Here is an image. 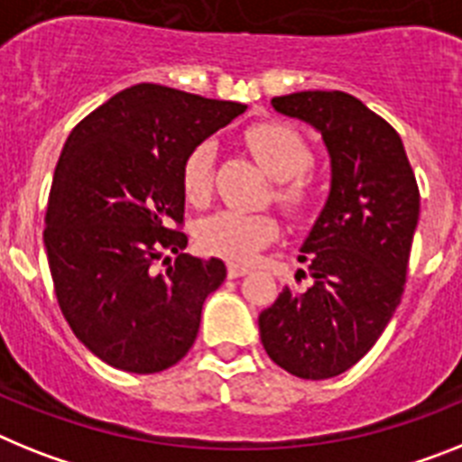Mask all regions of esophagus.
<instances>
[{"instance_id":"obj_1","label":"esophagus","mask_w":462,"mask_h":462,"mask_svg":"<svg viewBox=\"0 0 462 462\" xmlns=\"http://www.w3.org/2000/svg\"><path fill=\"white\" fill-rule=\"evenodd\" d=\"M226 271H228V278H243V275H247L250 273V266H247V263H236V262H228V266H226Z\"/></svg>"}]
</instances>
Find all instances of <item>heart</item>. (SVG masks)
I'll list each match as a JSON object with an SVG mask.
<instances>
[{"mask_svg": "<svg viewBox=\"0 0 462 462\" xmlns=\"http://www.w3.org/2000/svg\"><path fill=\"white\" fill-rule=\"evenodd\" d=\"M254 159L263 171L278 182L275 200L287 212L299 215L309 205L310 187L303 172L313 163L309 142L297 130L285 124H259L247 130ZM215 142L205 140L189 152L182 168V189L189 203H205L212 191V163H215ZM278 234L273 217L259 212L219 210L205 217L199 226V243L212 254L228 259H250L263 245H269Z\"/></svg>", "mask_w": 462, "mask_h": 462, "instance_id": "obj_1", "label": "heart"}]
</instances>
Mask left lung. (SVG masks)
<instances>
[{
  "mask_svg": "<svg viewBox=\"0 0 462 462\" xmlns=\"http://www.w3.org/2000/svg\"><path fill=\"white\" fill-rule=\"evenodd\" d=\"M322 135L329 193L299 247L310 285L280 291L259 313L271 360L299 378L348 372L400 306L419 224V184L397 130L341 90H301L271 100Z\"/></svg>",
  "mask_w": 462,
  "mask_h": 462,
  "instance_id": "left-lung-1",
  "label": "left lung"
}]
</instances>
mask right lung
Segmentation results:
<instances>
[{"label":"right lung","instance_id":"1","mask_svg":"<svg viewBox=\"0 0 462 462\" xmlns=\"http://www.w3.org/2000/svg\"><path fill=\"white\" fill-rule=\"evenodd\" d=\"M247 105L137 84L69 133L46 210L43 245L65 320L90 353L130 374H156L196 341L222 259L184 254L182 168L196 144ZM175 251L161 274L155 263Z\"/></svg>","mask_w":462,"mask_h":462}]
</instances>
